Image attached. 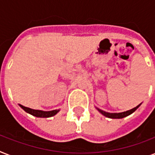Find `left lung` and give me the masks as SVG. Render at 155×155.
<instances>
[{
	"mask_svg": "<svg viewBox=\"0 0 155 155\" xmlns=\"http://www.w3.org/2000/svg\"><path fill=\"white\" fill-rule=\"evenodd\" d=\"M141 105V104H138L137 107H135V108H132V109H130V110H128L126 112H122V113H107L105 111H103L101 109H99L98 108H97V109L99 111L100 113L103 114L104 117H108V118H112V119H120V118H123V117H127V116L130 115V114H132L134 112L136 109H137L139 106Z\"/></svg>",
	"mask_w": 155,
	"mask_h": 155,
	"instance_id": "left-lung-1",
	"label": "left lung"
}]
</instances>
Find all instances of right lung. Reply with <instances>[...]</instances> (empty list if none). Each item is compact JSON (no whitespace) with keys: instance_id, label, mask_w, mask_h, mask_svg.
Segmentation results:
<instances>
[{"instance_id":"1","label":"right lung","mask_w":155,"mask_h":155,"mask_svg":"<svg viewBox=\"0 0 155 155\" xmlns=\"http://www.w3.org/2000/svg\"><path fill=\"white\" fill-rule=\"evenodd\" d=\"M20 107L22 108L23 110H25L26 113H30L31 115L35 116V117H53L58 113V109H55V110L52 111H42V110H35V109H32V108H27V107H25V106L21 105V104H19Z\"/></svg>"}]
</instances>
